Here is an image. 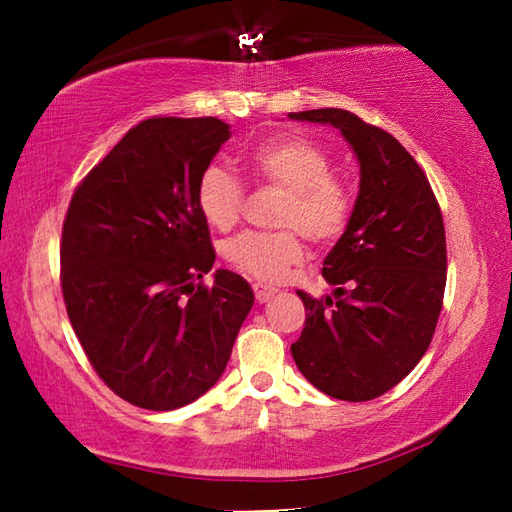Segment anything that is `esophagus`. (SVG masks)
<instances>
[{"label": "esophagus", "mask_w": 512, "mask_h": 512, "mask_svg": "<svg viewBox=\"0 0 512 512\" xmlns=\"http://www.w3.org/2000/svg\"><path fill=\"white\" fill-rule=\"evenodd\" d=\"M253 292H255V299L259 301V303H264V301H268L270 297H275V292H277V288H273V286H266V284H253Z\"/></svg>", "instance_id": "esophagus-1"}]
</instances>
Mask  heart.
Returning <instances> with one entry per match:
<instances>
[{
	"instance_id": "1",
	"label": "heart",
	"mask_w": 512,
	"mask_h": 512,
	"mask_svg": "<svg viewBox=\"0 0 512 512\" xmlns=\"http://www.w3.org/2000/svg\"><path fill=\"white\" fill-rule=\"evenodd\" d=\"M332 156L306 136H279L244 156V169L257 184L284 189L275 224L279 231H246L222 244V257L239 273L259 281L284 279L303 259V236L330 244L350 224L354 198L347 182L332 173ZM195 204L215 231H228L242 215L244 184L224 165L211 162L195 184Z\"/></svg>"
}]
</instances>
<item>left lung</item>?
<instances>
[{"label":"left lung","instance_id":"1","mask_svg":"<svg viewBox=\"0 0 512 512\" xmlns=\"http://www.w3.org/2000/svg\"><path fill=\"white\" fill-rule=\"evenodd\" d=\"M288 116L341 129L361 162L350 224L321 270L336 297L297 292L306 323L290 352L323 394L374 400L418 365L436 332L447 286L440 204L418 162L385 129L339 107Z\"/></svg>","mask_w":512,"mask_h":512}]
</instances>
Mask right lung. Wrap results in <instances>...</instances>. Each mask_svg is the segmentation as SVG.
Segmentation results:
<instances>
[{
    "mask_svg": "<svg viewBox=\"0 0 512 512\" xmlns=\"http://www.w3.org/2000/svg\"><path fill=\"white\" fill-rule=\"evenodd\" d=\"M231 138L220 118L154 116L76 187L61 233L65 310L94 372L140 409L206 394L253 308L248 281L215 270L195 184Z\"/></svg>",
    "mask_w": 512,
    "mask_h": 512,
    "instance_id": "add662e5",
    "label": "right lung"
}]
</instances>
